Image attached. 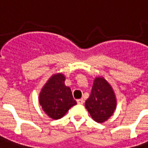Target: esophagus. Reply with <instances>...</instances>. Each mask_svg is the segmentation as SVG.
I'll list each match as a JSON object with an SVG mask.
<instances>
[{
  "instance_id": "esophagus-1",
  "label": "esophagus",
  "mask_w": 148,
  "mask_h": 148,
  "mask_svg": "<svg viewBox=\"0 0 148 148\" xmlns=\"http://www.w3.org/2000/svg\"><path fill=\"white\" fill-rule=\"evenodd\" d=\"M77 103L78 104H83V103H84V100L83 99H79L77 100Z\"/></svg>"
}]
</instances>
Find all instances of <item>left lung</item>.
I'll return each mask as SVG.
<instances>
[{
  "label": "left lung",
  "instance_id": "left-lung-1",
  "mask_svg": "<svg viewBox=\"0 0 148 148\" xmlns=\"http://www.w3.org/2000/svg\"><path fill=\"white\" fill-rule=\"evenodd\" d=\"M85 108L96 122L108 120L116 108V99L110 85L103 77L94 81L91 94L85 101Z\"/></svg>",
  "mask_w": 148,
  "mask_h": 148
}]
</instances>
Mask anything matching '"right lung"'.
<instances>
[{"label":"right lung","instance_id":"add662e5","mask_svg":"<svg viewBox=\"0 0 148 148\" xmlns=\"http://www.w3.org/2000/svg\"><path fill=\"white\" fill-rule=\"evenodd\" d=\"M64 82L63 74H55L45 85L39 96L42 109L53 119H61L71 107L77 104L71 88Z\"/></svg>","mask_w":148,"mask_h":148}]
</instances>
